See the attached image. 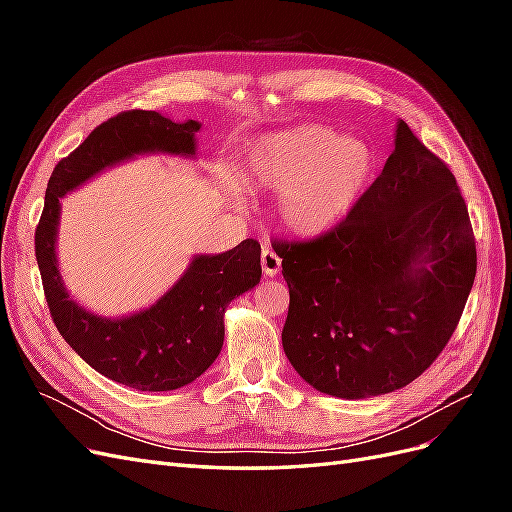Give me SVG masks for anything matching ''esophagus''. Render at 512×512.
Instances as JSON below:
<instances>
[{"mask_svg":"<svg viewBox=\"0 0 512 512\" xmlns=\"http://www.w3.org/2000/svg\"><path fill=\"white\" fill-rule=\"evenodd\" d=\"M260 265H262V271H265V275L273 277V275L280 273V269H282V258L277 256L269 245H265V247H262V252H260Z\"/></svg>","mask_w":512,"mask_h":512,"instance_id":"esophagus-1","label":"esophagus"}]
</instances>
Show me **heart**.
Here are the masks:
<instances>
[{"instance_id": "b5f03b06", "label": "heart", "mask_w": 512, "mask_h": 512, "mask_svg": "<svg viewBox=\"0 0 512 512\" xmlns=\"http://www.w3.org/2000/svg\"><path fill=\"white\" fill-rule=\"evenodd\" d=\"M256 177L280 192L277 213L297 235H320L344 222L359 205L376 168L361 138H342L331 128L301 126L267 136L254 156Z\"/></svg>"}]
</instances>
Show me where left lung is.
Wrapping results in <instances>:
<instances>
[{"instance_id": "obj_1", "label": "left lung", "mask_w": 512, "mask_h": 512, "mask_svg": "<svg viewBox=\"0 0 512 512\" xmlns=\"http://www.w3.org/2000/svg\"><path fill=\"white\" fill-rule=\"evenodd\" d=\"M290 305L284 352L297 374L346 399L410 384L455 333L476 275V239L455 175L406 121L344 222L273 241Z\"/></svg>"}]
</instances>
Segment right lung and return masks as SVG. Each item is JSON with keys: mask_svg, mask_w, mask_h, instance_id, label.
Returning a JSON list of instances; mask_svg holds the SVG:
<instances>
[{"mask_svg": "<svg viewBox=\"0 0 512 512\" xmlns=\"http://www.w3.org/2000/svg\"><path fill=\"white\" fill-rule=\"evenodd\" d=\"M200 123H177L156 111H123L59 160L36 226V260L57 331L102 376L138 391H173L196 380L224 344L226 305L260 282V243L245 239L218 256H198L181 280L145 312L106 320L76 305L55 260L59 198L102 168L145 151L192 156Z\"/></svg>", "mask_w": 512, "mask_h": 512, "instance_id": "obj_1", "label": "right lung"}]
</instances>
